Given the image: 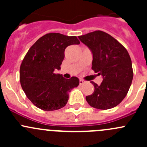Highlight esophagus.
Wrapping results in <instances>:
<instances>
[{"mask_svg":"<svg viewBox=\"0 0 147 147\" xmlns=\"http://www.w3.org/2000/svg\"><path fill=\"white\" fill-rule=\"evenodd\" d=\"M84 82H85V81H84L83 80H80V85H82V84H84Z\"/></svg>","mask_w":147,"mask_h":147,"instance_id":"esophagus-1","label":"esophagus"}]
</instances>
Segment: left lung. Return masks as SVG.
<instances>
[{
  "instance_id": "1",
  "label": "left lung",
  "mask_w": 147,
  "mask_h": 147,
  "mask_svg": "<svg viewBox=\"0 0 147 147\" xmlns=\"http://www.w3.org/2000/svg\"><path fill=\"white\" fill-rule=\"evenodd\" d=\"M78 38L92 53V69L103 80L91 82L94 92L86 97L92 107L108 109L117 106L127 95L133 79L131 60L125 47L107 32L96 30Z\"/></svg>"
}]
</instances>
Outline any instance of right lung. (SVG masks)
<instances>
[{"label":"right lung","instance_id":"add662e5","mask_svg":"<svg viewBox=\"0 0 147 147\" xmlns=\"http://www.w3.org/2000/svg\"><path fill=\"white\" fill-rule=\"evenodd\" d=\"M80 43L76 36L50 32L40 38L31 46L20 67V82L27 97L44 111L64 107L69 92L79 85L76 77L65 79L55 74L60 69L67 46Z\"/></svg>","mask_w":147,"mask_h":147}]
</instances>
